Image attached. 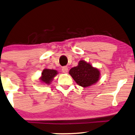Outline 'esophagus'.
<instances>
[{
	"label": "esophagus",
	"mask_w": 135,
	"mask_h": 135,
	"mask_svg": "<svg viewBox=\"0 0 135 135\" xmlns=\"http://www.w3.org/2000/svg\"><path fill=\"white\" fill-rule=\"evenodd\" d=\"M62 70L64 73H67L68 71V68L67 67H63L62 68Z\"/></svg>",
	"instance_id": "34e87169"
}]
</instances>
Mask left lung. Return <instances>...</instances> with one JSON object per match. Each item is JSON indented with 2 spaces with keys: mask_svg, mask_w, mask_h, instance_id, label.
I'll return each mask as SVG.
<instances>
[{
  "mask_svg": "<svg viewBox=\"0 0 135 135\" xmlns=\"http://www.w3.org/2000/svg\"><path fill=\"white\" fill-rule=\"evenodd\" d=\"M69 74L79 86L85 88L95 84L100 79V72L84 60L79 61L76 67L71 68Z\"/></svg>",
  "mask_w": 135,
  "mask_h": 135,
  "instance_id": "1",
  "label": "left lung"
}]
</instances>
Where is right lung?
Listing matches in <instances>:
<instances>
[{"label": "right lung", "mask_w": 135, "mask_h": 135, "mask_svg": "<svg viewBox=\"0 0 135 135\" xmlns=\"http://www.w3.org/2000/svg\"><path fill=\"white\" fill-rule=\"evenodd\" d=\"M57 74L58 72L57 70L45 68L42 72L41 76L39 78V80L42 84L50 85L53 81L54 78Z\"/></svg>", "instance_id": "add662e5"}]
</instances>
